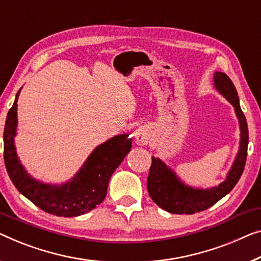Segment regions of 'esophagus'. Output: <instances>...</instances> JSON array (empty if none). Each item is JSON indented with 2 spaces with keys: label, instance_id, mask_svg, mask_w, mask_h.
Segmentation results:
<instances>
[{
  "label": "esophagus",
  "instance_id": "obj_1",
  "mask_svg": "<svg viewBox=\"0 0 261 261\" xmlns=\"http://www.w3.org/2000/svg\"><path fill=\"white\" fill-rule=\"evenodd\" d=\"M135 138H136V142L138 144H141V145H145V144H147V142H149L150 135L146 129H144V127H139V129L136 130Z\"/></svg>",
  "mask_w": 261,
  "mask_h": 261
}]
</instances>
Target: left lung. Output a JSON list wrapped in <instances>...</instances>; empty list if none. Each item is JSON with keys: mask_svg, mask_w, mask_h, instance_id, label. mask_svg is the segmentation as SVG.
I'll use <instances>...</instances> for the list:
<instances>
[{"mask_svg": "<svg viewBox=\"0 0 261 261\" xmlns=\"http://www.w3.org/2000/svg\"><path fill=\"white\" fill-rule=\"evenodd\" d=\"M215 85L218 91L226 97L236 109L240 124V147L234 164L226 180L211 190H194L185 186L172 171L166 168L161 159L152 157L146 186L149 196L159 207L176 215H193L211 207L221 198L232 191L244 172L247 158L248 129L247 122L239 104V97L234 84L226 73H215Z\"/></svg>", "mask_w": 261, "mask_h": 261, "instance_id": "1", "label": "left lung"}]
</instances>
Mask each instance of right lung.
Wrapping results in <instances>:
<instances>
[{"label": "right lung", "mask_w": 261, "mask_h": 261, "mask_svg": "<svg viewBox=\"0 0 261 261\" xmlns=\"http://www.w3.org/2000/svg\"><path fill=\"white\" fill-rule=\"evenodd\" d=\"M18 93L19 91L8 112L3 132L5 164L15 188L31 203L50 215L76 217L90 212L106 198L109 180L131 150L132 139L127 138L129 135H119L96 147L83 168L69 182L61 186L42 184L28 176L15 152Z\"/></svg>", "instance_id": "add662e5"}]
</instances>
